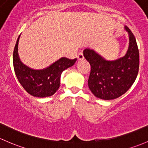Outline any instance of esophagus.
I'll return each mask as SVG.
<instances>
[{"label":"esophagus","instance_id":"34e87169","mask_svg":"<svg viewBox=\"0 0 148 148\" xmlns=\"http://www.w3.org/2000/svg\"><path fill=\"white\" fill-rule=\"evenodd\" d=\"M77 59L78 60H83L84 59V56H83V53L82 52H80L78 55H77Z\"/></svg>","mask_w":148,"mask_h":148}]
</instances>
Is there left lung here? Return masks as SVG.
<instances>
[{
  "label": "left lung",
  "instance_id": "left-lung-1",
  "mask_svg": "<svg viewBox=\"0 0 148 148\" xmlns=\"http://www.w3.org/2000/svg\"><path fill=\"white\" fill-rule=\"evenodd\" d=\"M129 47L125 56L107 60L93 50L83 51L85 58L91 66L88 87L95 97L109 100L125 93L136 79L139 71V51L136 40L129 29Z\"/></svg>",
  "mask_w": 148,
  "mask_h": 148
}]
</instances>
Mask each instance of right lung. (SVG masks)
Instances as JSON below:
<instances>
[{"mask_svg": "<svg viewBox=\"0 0 148 148\" xmlns=\"http://www.w3.org/2000/svg\"><path fill=\"white\" fill-rule=\"evenodd\" d=\"M21 36V35H20ZM13 51V67L18 81L30 95L37 97H49L56 93L60 87L62 72L73 66L77 58L71 60L61 58L49 67L42 70H34L21 62L18 53V41Z\"/></svg>", "mask_w": 148, "mask_h": 148, "instance_id": "obj_1", "label": "right lung"}]
</instances>
